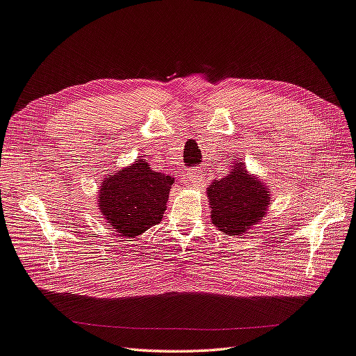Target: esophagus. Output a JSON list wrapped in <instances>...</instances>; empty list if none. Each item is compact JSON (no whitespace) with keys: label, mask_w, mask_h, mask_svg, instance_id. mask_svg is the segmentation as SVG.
<instances>
[{"label":"esophagus","mask_w":356,"mask_h":356,"mask_svg":"<svg viewBox=\"0 0 356 356\" xmlns=\"http://www.w3.org/2000/svg\"><path fill=\"white\" fill-rule=\"evenodd\" d=\"M190 179H191V184L193 185L200 186L202 185V180H204V172H202V170H193L190 172Z\"/></svg>","instance_id":"34e87169"}]
</instances>
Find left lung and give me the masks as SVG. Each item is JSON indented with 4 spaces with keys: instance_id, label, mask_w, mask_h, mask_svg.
<instances>
[{
    "instance_id": "left-lung-1",
    "label": "left lung",
    "mask_w": 356,
    "mask_h": 356,
    "mask_svg": "<svg viewBox=\"0 0 356 356\" xmlns=\"http://www.w3.org/2000/svg\"><path fill=\"white\" fill-rule=\"evenodd\" d=\"M207 197L211 222L219 232L229 236H241L259 224L271 202L268 185L250 174L242 160H233L227 176L211 182Z\"/></svg>"
}]
</instances>
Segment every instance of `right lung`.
I'll use <instances>...</instances> for the list:
<instances>
[{
  "mask_svg": "<svg viewBox=\"0 0 356 356\" xmlns=\"http://www.w3.org/2000/svg\"><path fill=\"white\" fill-rule=\"evenodd\" d=\"M174 182L145 159H136L103 179L97 204L109 227L124 238H137L162 220Z\"/></svg>",
  "mask_w": 356,
  "mask_h": 356,
  "instance_id": "obj_1",
  "label": "right lung"
}]
</instances>
